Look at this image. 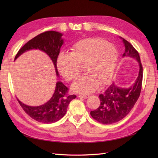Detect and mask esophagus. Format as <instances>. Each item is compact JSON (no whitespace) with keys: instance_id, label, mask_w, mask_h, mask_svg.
I'll return each instance as SVG.
<instances>
[{"instance_id":"1","label":"esophagus","mask_w":158,"mask_h":158,"mask_svg":"<svg viewBox=\"0 0 158 158\" xmlns=\"http://www.w3.org/2000/svg\"><path fill=\"white\" fill-rule=\"evenodd\" d=\"M78 97H79V98H82L85 99L87 98H88L89 96H88V95H79Z\"/></svg>"}]
</instances>
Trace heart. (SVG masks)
Listing matches in <instances>:
<instances>
[{"label": "heart", "mask_w": 158, "mask_h": 158, "mask_svg": "<svg viewBox=\"0 0 158 158\" xmlns=\"http://www.w3.org/2000/svg\"><path fill=\"white\" fill-rule=\"evenodd\" d=\"M70 53L61 52L57 58V68L69 81L75 80L83 65L86 72L73 83V91L88 94L97 86H105L112 81L118 62V52L111 43L98 38L81 40L71 47Z\"/></svg>", "instance_id": "obj_1"}]
</instances>
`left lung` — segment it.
<instances>
[{
    "instance_id": "obj_1",
    "label": "left lung",
    "mask_w": 158,
    "mask_h": 158,
    "mask_svg": "<svg viewBox=\"0 0 158 158\" xmlns=\"http://www.w3.org/2000/svg\"><path fill=\"white\" fill-rule=\"evenodd\" d=\"M125 52L123 57L136 60L139 63V72L137 78L129 88H121L113 83L102 94L99 95L100 105L96 110H92L90 115L99 123L111 124L123 119L138 100L141 91L143 81V67L138 52L122 37Z\"/></svg>"
}]
</instances>
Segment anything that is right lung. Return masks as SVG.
I'll list each match as a JSON object with an SVG mask.
<instances>
[{
	"mask_svg": "<svg viewBox=\"0 0 158 158\" xmlns=\"http://www.w3.org/2000/svg\"><path fill=\"white\" fill-rule=\"evenodd\" d=\"M62 35V33L53 31L41 33L30 40L19 50L15 57V60L28 50H41L51 58L56 75L59 76L56 62L60 48L64 43ZM68 88L59 81L56 83L55 91L52 98L42 105L31 106L25 105L18 99V101L23 110L32 119L39 122L51 123L58 122L64 116L70 102L76 98L75 95H68Z\"/></svg>",
	"mask_w": 158,
	"mask_h": 158,
	"instance_id": "1",
	"label": "right lung"
}]
</instances>
